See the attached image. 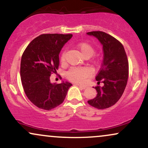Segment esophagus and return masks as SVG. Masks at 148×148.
Instances as JSON below:
<instances>
[{
    "label": "esophagus",
    "mask_w": 148,
    "mask_h": 148,
    "mask_svg": "<svg viewBox=\"0 0 148 148\" xmlns=\"http://www.w3.org/2000/svg\"><path fill=\"white\" fill-rule=\"evenodd\" d=\"M77 86H79L80 88H81V89H86V88H87V86H82V85H79V84H78Z\"/></svg>",
    "instance_id": "1"
}]
</instances>
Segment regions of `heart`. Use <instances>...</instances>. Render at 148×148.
<instances>
[{
  "label": "heart",
  "instance_id": "b5f03b06",
  "mask_svg": "<svg viewBox=\"0 0 148 148\" xmlns=\"http://www.w3.org/2000/svg\"><path fill=\"white\" fill-rule=\"evenodd\" d=\"M76 48L84 58H90L94 54L95 49L92 45L88 43H80L76 45ZM65 58V53H62L61 55V62H63ZM90 75V71L84 67H73L66 73V76L69 81L72 82L81 84Z\"/></svg>",
  "mask_w": 148,
  "mask_h": 148
}]
</instances>
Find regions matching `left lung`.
Listing matches in <instances>:
<instances>
[{"mask_svg":"<svg viewBox=\"0 0 148 148\" xmlns=\"http://www.w3.org/2000/svg\"><path fill=\"white\" fill-rule=\"evenodd\" d=\"M87 35L94 36L103 47V60L95 79L102 87L97 86V96L88 101L92 106L104 109L114 105L123 95L129 75V63L124 47L118 40L104 32L92 31Z\"/></svg>","mask_w":148,"mask_h":148,"instance_id":"1","label":"left lung"}]
</instances>
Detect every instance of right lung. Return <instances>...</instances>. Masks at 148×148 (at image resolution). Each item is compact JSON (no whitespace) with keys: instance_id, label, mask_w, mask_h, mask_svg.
I'll use <instances>...</instances> for the list:
<instances>
[{"instance_id":"right-lung-1","label":"right lung","mask_w":148,"mask_h":148,"mask_svg":"<svg viewBox=\"0 0 148 148\" xmlns=\"http://www.w3.org/2000/svg\"><path fill=\"white\" fill-rule=\"evenodd\" d=\"M72 37V34H43L34 39L22 55V86L27 97L38 108L49 111L59 106L72 86L67 81L55 84L50 81L59 66L61 49Z\"/></svg>"}]
</instances>
